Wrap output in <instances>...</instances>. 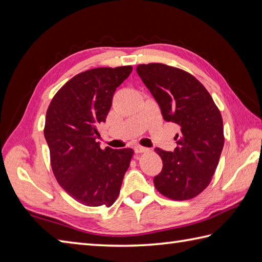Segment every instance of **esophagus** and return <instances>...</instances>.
Wrapping results in <instances>:
<instances>
[{
  "mask_svg": "<svg viewBox=\"0 0 262 262\" xmlns=\"http://www.w3.org/2000/svg\"><path fill=\"white\" fill-rule=\"evenodd\" d=\"M134 149H135V152L136 153H145V152H147L148 151V148H146V147H143V146H141V145H137V146H135L134 147Z\"/></svg>",
  "mask_w": 262,
  "mask_h": 262,
  "instance_id": "obj_1",
  "label": "esophagus"
}]
</instances>
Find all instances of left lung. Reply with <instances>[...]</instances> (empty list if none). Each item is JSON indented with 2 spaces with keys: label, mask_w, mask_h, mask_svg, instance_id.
Listing matches in <instances>:
<instances>
[{
  "label": "left lung",
  "mask_w": 262,
  "mask_h": 262,
  "mask_svg": "<svg viewBox=\"0 0 262 262\" xmlns=\"http://www.w3.org/2000/svg\"><path fill=\"white\" fill-rule=\"evenodd\" d=\"M136 72L161 108L163 119L179 127L174 152L155 148L163 169L154 186L182 202L208 187L224 146L223 119L206 88L188 72L162 63L140 64Z\"/></svg>",
  "instance_id": "8db88e82"
}]
</instances>
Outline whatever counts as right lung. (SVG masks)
Wrapping results in <instances>:
<instances>
[{"label":"right lung","instance_id":"add662e5","mask_svg":"<svg viewBox=\"0 0 262 262\" xmlns=\"http://www.w3.org/2000/svg\"><path fill=\"white\" fill-rule=\"evenodd\" d=\"M130 65L96 68L59 89L46 113L43 135L57 182L82 205L110 207L118 198L134 149H102L96 141L113 97L132 73Z\"/></svg>","mask_w":262,"mask_h":262}]
</instances>
